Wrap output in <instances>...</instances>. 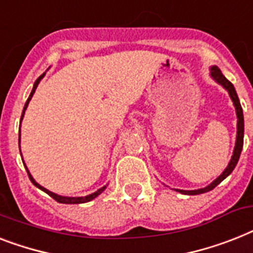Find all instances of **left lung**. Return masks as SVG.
Returning a JSON list of instances; mask_svg holds the SVG:
<instances>
[{
    "label": "left lung",
    "instance_id": "left-lung-1",
    "mask_svg": "<svg viewBox=\"0 0 253 253\" xmlns=\"http://www.w3.org/2000/svg\"><path fill=\"white\" fill-rule=\"evenodd\" d=\"M211 75L213 77V79L215 82H218L221 85L226 88L227 92H229L230 97L233 100L234 105H235V110H237V117H238V131H237V143H235V148H234V153H233V157L230 160L229 165L227 168L225 169L221 175L217 178L215 180H213L212 183L209 184L208 187H204V188H200V190H194V191H184V190H179L180 194H184V195H199V194H204V192H208V191L213 190L217 184H219L222 182L227 175L231 174V171L234 170V168L237 166L238 161H239V157H240V152H242V148H243V136H244V120H243V110H242V106H240V102H239V98H238V94L237 91H235V88L234 85L231 84V82L225 78L222 73H221V70L218 69L217 66H213L211 69Z\"/></svg>",
    "mask_w": 253,
    "mask_h": 253
}]
</instances>
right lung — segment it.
I'll list each match as a JSON object with an SVG mask.
<instances>
[{
	"instance_id": "1",
	"label": "right lung",
	"mask_w": 253,
	"mask_h": 253,
	"mask_svg": "<svg viewBox=\"0 0 253 253\" xmlns=\"http://www.w3.org/2000/svg\"><path fill=\"white\" fill-rule=\"evenodd\" d=\"M42 77H44V74H42V75H40V77H39L38 79H36V82H35L34 88H32V92H31L30 97H28V100H27V102H26V105H24V108H23V113H22V118H23V116H24V110H26L27 106H28V102H30V100H31V98H32V96H34L35 89L38 88L39 83H40V80H41V78H42ZM22 118H20V121H22ZM19 136H20V132H19ZM19 140H20V139H19ZM26 170H27V173H28V176H30L31 182H32V183H34L35 186L39 187V188L44 191V192H46V194H48L49 196H50V198H53L55 201H57V203H61V204H83V203H88V201H91L92 199H94V198H96V196H98V195L101 194L102 191H104L106 188V187H101L100 190H97V191H96V192H93V194L88 195V196H84V198H66V196H59V195L53 194V192L48 191V190H46V188H44V187H41L39 183H36V182H35V179H34V178H32V175H31L30 171H28V169H27V168H26Z\"/></svg>"
}]
</instances>
